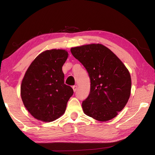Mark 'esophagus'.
<instances>
[{
	"label": "esophagus",
	"mask_w": 155,
	"mask_h": 155,
	"mask_svg": "<svg viewBox=\"0 0 155 155\" xmlns=\"http://www.w3.org/2000/svg\"><path fill=\"white\" fill-rule=\"evenodd\" d=\"M72 88H73V90H74V91L75 92V91L77 90V88H78V86L77 85H74V86H72Z\"/></svg>",
	"instance_id": "34e87169"
}]
</instances>
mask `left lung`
Instances as JSON below:
<instances>
[{"label": "left lung", "mask_w": 155, "mask_h": 155, "mask_svg": "<svg viewBox=\"0 0 155 155\" xmlns=\"http://www.w3.org/2000/svg\"><path fill=\"white\" fill-rule=\"evenodd\" d=\"M71 52L84 65L90 78L89 95L82 103L85 114L101 122L115 118L130 96L129 71L110 49L101 44L74 47Z\"/></svg>", "instance_id": "left-lung-1"}]
</instances>
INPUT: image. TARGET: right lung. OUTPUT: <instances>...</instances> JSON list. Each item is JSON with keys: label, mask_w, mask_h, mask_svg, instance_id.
<instances>
[{"label": "right lung", "mask_w": 155, "mask_h": 155, "mask_svg": "<svg viewBox=\"0 0 155 155\" xmlns=\"http://www.w3.org/2000/svg\"><path fill=\"white\" fill-rule=\"evenodd\" d=\"M68 56L65 50L52 49L43 52L26 71L21 85V97L26 109L34 118L52 122L66 110L74 93L64 84L62 67Z\"/></svg>", "instance_id": "add662e5"}]
</instances>
